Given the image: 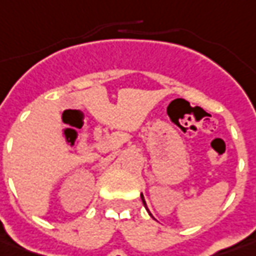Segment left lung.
<instances>
[{"label": "left lung", "mask_w": 256, "mask_h": 256, "mask_svg": "<svg viewBox=\"0 0 256 256\" xmlns=\"http://www.w3.org/2000/svg\"><path fill=\"white\" fill-rule=\"evenodd\" d=\"M140 198H142V202H143V205H144V208H146V210L149 212V209H148V205H146V200H144V196H143V194H140ZM149 215H152L149 212Z\"/></svg>", "instance_id": "obj_1"}]
</instances>
